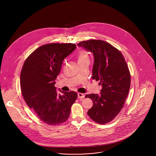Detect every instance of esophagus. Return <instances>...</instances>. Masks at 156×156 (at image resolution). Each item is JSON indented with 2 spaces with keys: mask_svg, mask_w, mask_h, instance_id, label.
Instances as JSON below:
<instances>
[{
  "mask_svg": "<svg viewBox=\"0 0 156 156\" xmlns=\"http://www.w3.org/2000/svg\"><path fill=\"white\" fill-rule=\"evenodd\" d=\"M84 97H85L84 94H82V93H78V98L82 99V98H84Z\"/></svg>",
  "mask_w": 156,
  "mask_h": 156,
  "instance_id": "obj_1",
  "label": "esophagus"
}]
</instances>
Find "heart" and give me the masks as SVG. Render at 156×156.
Segmentation results:
<instances>
[{"instance_id": "obj_1", "label": "heart", "mask_w": 156, "mask_h": 156, "mask_svg": "<svg viewBox=\"0 0 156 156\" xmlns=\"http://www.w3.org/2000/svg\"><path fill=\"white\" fill-rule=\"evenodd\" d=\"M88 58L87 54L85 52H82L79 54L78 59L81 60V59H83V58Z\"/></svg>"}]
</instances>
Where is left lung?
Wrapping results in <instances>:
<instances>
[{
  "label": "left lung",
  "instance_id": "8db88e82",
  "mask_svg": "<svg viewBox=\"0 0 156 156\" xmlns=\"http://www.w3.org/2000/svg\"><path fill=\"white\" fill-rule=\"evenodd\" d=\"M94 55L92 79L100 81V95L88 94L93 106L87 112L100 124L112 121L122 110L130 87V74L126 61L119 50L105 41L90 40L78 43Z\"/></svg>",
  "mask_w": 156,
  "mask_h": 156
}]
</instances>
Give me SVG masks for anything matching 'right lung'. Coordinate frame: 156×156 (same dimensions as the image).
Returning <instances> with one entry per match:
<instances>
[{"mask_svg": "<svg viewBox=\"0 0 156 156\" xmlns=\"http://www.w3.org/2000/svg\"><path fill=\"white\" fill-rule=\"evenodd\" d=\"M76 48L73 43L40 46L26 59L20 74V88L26 104L43 122L57 125L67 120L78 95L58 94L54 86L64 59Z\"/></svg>", "mask_w": 156, "mask_h": 156, "instance_id": "right-lung-1", "label": "right lung"}]
</instances>
